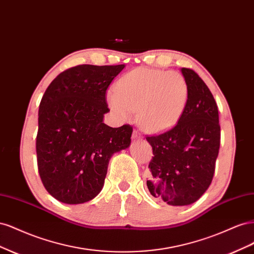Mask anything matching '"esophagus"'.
I'll return each mask as SVG.
<instances>
[{"label":"esophagus","instance_id":"34e87169","mask_svg":"<svg viewBox=\"0 0 254 254\" xmlns=\"http://www.w3.org/2000/svg\"><path fill=\"white\" fill-rule=\"evenodd\" d=\"M132 139L136 140V139H141V133L137 131V130H133L132 132Z\"/></svg>","mask_w":254,"mask_h":254}]
</instances>
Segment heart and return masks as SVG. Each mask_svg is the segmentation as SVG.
<instances>
[{"label": "heart", "instance_id": "heart-1", "mask_svg": "<svg viewBox=\"0 0 254 254\" xmlns=\"http://www.w3.org/2000/svg\"><path fill=\"white\" fill-rule=\"evenodd\" d=\"M189 86L177 72L137 67L119 79L108 92L110 109L122 119H129L136 110L139 125L149 132L172 128L186 111Z\"/></svg>", "mask_w": 254, "mask_h": 254}]
</instances>
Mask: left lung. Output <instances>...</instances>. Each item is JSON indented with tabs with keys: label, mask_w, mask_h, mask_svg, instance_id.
<instances>
[{
	"label": "left lung",
	"mask_w": 254,
	"mask_h": 254,
	"mask_svg": "<svg viewBox=\"0 0 254 254\" xmlns=\"http://www.w3.org/2000/svg\"><path fill=\"white\" fill-rule=\"evenodd\" d=\"M189 86V101L177 125L147 136L153 157L148 165L150 194L168 205L197 201L212 182L220 145L216 102L193 70L181 68Z\"/></svg>",
	"instance_id": "1"
}]
</instances>
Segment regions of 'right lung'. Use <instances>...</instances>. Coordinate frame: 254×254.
<instances>
[{
    "instance_id": "obj_1",
    "label": "right lung",
    "mask_w": 254,
    "mask_h": 254,
    "mask_svg": "<svg viewBox=\"0 0 254 254\" xmlns=\"http://www.w3.org/2000/svg\"><path fill=\"white\" fill-rule=\"evenodd\" d=\"M125 64H82L54 79L41 99L36 151L38 172L60 202L79 204L104 187L111 157L129 147L132 127L104 123L106 92Z\"/></svg>"
}]
</instances>
